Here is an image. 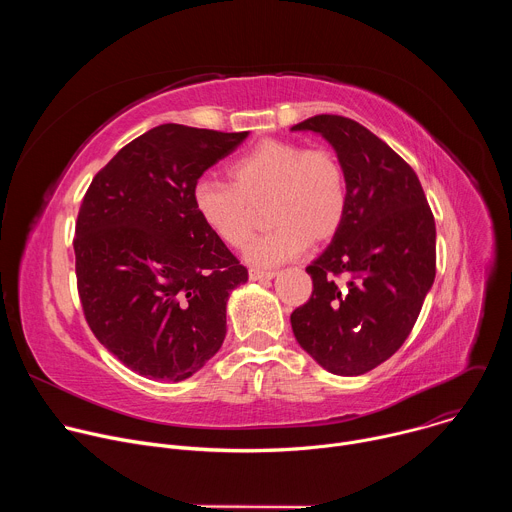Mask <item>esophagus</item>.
<instances>
[{"mask_svg": "<svg viewBox=\"0 0 512 512\" xmlns=\"http://www.w3.org/2000/svg\"><path fill=\"white\" fill-rule=\"evenodd\" d=\"M275 277V271H265V269H249V279L251 281H269Z\"/></svg>", "mask_w": 512, "mask_h": 512, "instance_id": "34e87169", "label": "esophagus"}]
</instances>
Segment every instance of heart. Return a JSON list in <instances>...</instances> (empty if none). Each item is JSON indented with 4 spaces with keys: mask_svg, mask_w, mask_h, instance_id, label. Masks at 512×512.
<instances>
[{
    "mask_svg": "<svg viewBox=\"0 0 512 512\" xmlns=\"http://www.w3.org/2000/svg\"><path fill=\"white\" fill-rule=\"evenodd\" d=\"M231 182L200 178L192 202L202 223L233 249L255 233L259 206L267 202L269 233L253 241L247 261L273 267L304 253L310 241L332 239L346 214L348 184L334 152L291 139H263L235 158Z\"/></svg>",
    "mask_w": 512,
    "mask_h": 512,
    "instance_id": "b5f03b06",
    "label": "heart"
}]
</instances>
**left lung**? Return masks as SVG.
I'll list each match as a JSON object with an SVG mask.
<instances>
[{
  "label": "left lung",
  "instance_id": "1",
  "mask_svg": "<svg viewBox=\"0 0 512 512\" xmlns=\"http://www.w3.org/2000/svg\"><path fill=\"white\" fill-rule=\"evenodd\" d=\"M291 129L326 137L348 184L344 221L306 267L314 289L291 312V328L326 371L364 375L393 356L417 322L435 279L433 212L413 168L354 119L316 115Z\"/></svg>",
  "mask_w": 512,
  "mask_h": 512
}]
</instances>
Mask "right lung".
Listing matches in <instances>:
<instances>
[{
  "mask_svg": "<svg viewBox=\"0 0 512 512\" xmlns=\"http://www.w3.org/2000/svg\"><path fill=\"white\" fill-rule=\"evenodd\" d=\"M249 131L164 123L129 141L93 178L77 216L85 320L127 369L184 381L227 334V300L247 267L198 216L192 188Z\"/></svg>",
  "mask_w": 512,
  "mask_h": 512,
  "instance_id": "obj_1",
  "label": "right lung"
}]
</instances>
